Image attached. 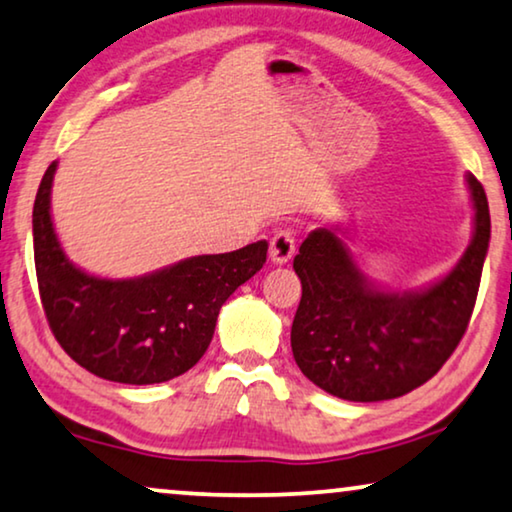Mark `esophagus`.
Returning <instances> with one entry per match:
<instances>
[{
  "instance_id": "obj_1",
  "label": "esophagus",
  "mask_w": 512,
  "mask_h": 512,
  "mask_svg": "<svg viewBox=\"0 0 512 512\" xmlns=\"http://www.w3.org/2000/svg\"><path fill=\"white\" fill-rule=\"evenodd\" d=\"M294 248H297V241H294L292 229H280V232L273 234L271 239V262L273 264H287L294 255Z\"/></svg>"
}]
</instances>
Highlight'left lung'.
I'll use <instances>...</instances> for the list:
<instances>
[{
  "label": "left lung",
  "mask_w": 512,
  "mask_h": 512,
  "mask_svg": "<svg viewBox=\"0 0 512 512\" xmlns=\"http://www.w3.org/2000/svg\"><path fill=\"white\" fill-rule=\"evenodd\" d=\"M473 239L448 276L417 292H392L359 271L338 229H315L294 257L301 301L292 355L304 376L345 401H387L434 378L462 341L489 248L487 194L466 176Z\"/></svg>",
  "instance_id": "1"
}]
</instances>
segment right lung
Here are the masks:
<instances>
[{
	"mask_svg": "<svg viewBox=\"0 0 512 512\" xmlns=\"http://www.w3.org/2000/svg\"><path fill=\"white\" fill-rule=\"evenodd\" d=\"M57 162L34 199V264L43 313L64 352L95 376L164 383L190 371L211 343L229 294L262 269L269 243L199 255L139 278H99L71 262L50 218Z\"/></svg>",
	"mask_w": 512,
	"mask_h": 512,
	"instance_id": "obj_1",
	"label": "right lung"
}]
</instances>
